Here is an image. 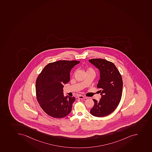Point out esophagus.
Returning a JSON list of instances; mask_svg holds the SVG:
<instances>
[{
  "label": "esophagus",
  "mask_w": 152,
  "mask_h": 152,
  "mask_svg": "<svg viewBox=\"0 0 152 152\" xmlns=\"http://www.w3.org/2000/svg\"><path fill=\"white\" fill-rule=\"evenodd\" d=\"M77 98H78V99H87V97H86V96H81V95L78 96Z\"/></svg>",
  "instance_id": "1"
}]
</instances>
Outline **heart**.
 <instances>
[{
	"instance_id": "1",
	"label": "heart",
	"mask_w": 152,
	"mask_h": 152,
	"mask_svg": "<svg viewBox=\"0 0 152 152\" xmlns=\"http://www.w3.org/2000/svg\"><path fill=\"white\" fill-rule=\"evenodd\" d=\"M87 72H94V71H93L92 69L89 68L88 69V70H87Z\"/></svg>"
}]
</instances>
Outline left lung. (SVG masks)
Instances as JSON below:
<instances>
[{"mask_svg":"<svg viewBox=\"0 0 152 152\" xmlns=\"http://www.w3.org/2000/svg\"><path fill=\"white\" fill-rule=\"evenodd\" d=\"M99 70L100 78L97 85L102 96L99 102L93 99L94 107L90 113L94 116L102 117L111 113L118 107L122 97L123 80L120 73L112 62L104 59L89 60Z\"/></svg>","mask_w":152,"mask_h":152,"instance_id":"1","label":"left lung"}]
</instances>
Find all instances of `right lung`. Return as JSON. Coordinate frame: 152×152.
<instances>
[{
	"label": "right lung",
	"instance_id": "obj_1",
	"mask_svg": "<svg viewBox=\"0 0 152 152\" xmlns=\"http://www.w3.org/2000/svg\"><path fill=\"white\" fill-rule=\"evenodd\" d=\"M80 61L60 60L45 66L36 81L37 101L43 110L54 118L65 117L72 110L75 98L64 96V84L70 81L72 69Z\"/></svg>",
	"mask_w": 152,
	"mask_h": 152
}]
</instances>
